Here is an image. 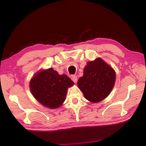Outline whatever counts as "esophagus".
<instances>
[{
	"label": "esophagus",
	"mask_w": 146,
	"mask_h": 146,
	"mask_svg": "<svg viewBox=\"0 0 146 146\" xmlns=\"http://www.w3.org/2000/svg\"><path fill=\"white\" fill-rule=\"evenodd\" d=\"M71 80H72L75 83H76L78 79H77V77H76V76L72 75V76H71Z\"/></svg>",
	"instance_id": "1"
}]
</instances>
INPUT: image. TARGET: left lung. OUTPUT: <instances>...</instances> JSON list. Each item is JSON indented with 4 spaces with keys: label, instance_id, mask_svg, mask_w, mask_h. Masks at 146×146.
<instances>
[{
    "label": "left lung",
    "instance_id": "left-lung-1",
    "mask_svg": "<svg viewBox=\"0 0 146 146\" xmlns=\"http://www.w3.org/2000/svg\"><path fill=\"white\" fill-rule=\"evenodd\" d=\"M116 73L113 68L101 58L88 62L84 68L83 76L79 78L78 87L84 97L97 103L108 97L114 87Z\"/></svg>",
    "mask_w": 146,
    "mask_h": 146
}]
</instances>
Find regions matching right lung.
Listing matches in <instances>:
<instances>
[{
	"label": "right lung",
	"mask_w": 146,
	"mask_h": 146,
	"mask_svg": "<svg viewBox=\"0 0 146 146\" xmlns=\"http://www.w3.org/2000/svg\"><path fill=\"white\" fill-rule=\"evenodd\" d=\"M73 84L66 75H59L53 68H49L35 74L29 82V88L34 98L42 105L56 109L62 105L68 89Z\"/></svg>",
	"instance_id": "right-lung-1"
}]
</instances>
